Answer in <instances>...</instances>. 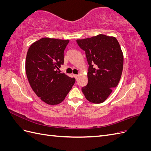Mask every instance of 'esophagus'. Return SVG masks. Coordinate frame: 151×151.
<instances>
[{
    "label": "esophagus",
    "mask_w": 151,
    "mask_h": 151,
    "mask_svg": "<svg viewBox=\"0 0 151 151\" xmlns=\"http://www.w3.org/2000/svg\"><path fill=\"white\" fill-rule=\"evenodd\" d=\"M73 76H74V77L76 79H77V77H78V75H76V74H73Z\"/></svg>",
    "instance_id": "34e87169"
}]
</instances>
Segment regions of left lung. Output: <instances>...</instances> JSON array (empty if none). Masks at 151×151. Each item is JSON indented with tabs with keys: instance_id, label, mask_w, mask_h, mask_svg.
I'll use <instances>...</instances> for the list:
<instances>
[{
	"instance_id": "1",
	"label": "left lung",
	"mask_w": 151,
	"mask_h": 151,
	"mask_svg": "<svg viewBox=\"0 0 151 151\" xmlns=\"http://www.w3.org/2000/svg\"><path fill=\"white\" fill-rule=\"evenodd\" d=\"M79 47L85 51L89 65L88 83L82 88L87 100L101 103L106 100L120 80L123 55L120 44L114 36L100 34L77 40Z\"/></svg>"
}]
</instances>
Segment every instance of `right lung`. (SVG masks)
<instances>
[{"label":"right lung","instance_id":"right-lung-1","mask_svg":"<svg viewBox=\"0 0 151 151\" xmlns=\"http://www.w3.org/2000/svg\"><path fill=\"white\" fill-rule=\"evenodd\" d=\"M68 40L43 38L31 45L25 69L29 83L37 96L50 105L62 103L75 79L58 70L63 64V52Z\"/></svg>","mask_w":151,"mask_h":151}]
</instances>
